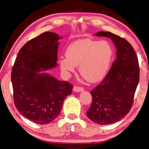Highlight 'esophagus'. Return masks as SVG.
I'll return each instance as SVG.
<instances>
[{
  "mask_svg": "<svg viewBox=\"0 0 149 149\" xmlns=\"http://www.w3.org/2000/svg\"><path fill=\"white\" fill-rule=\"evenodd\" d=\"M73 91L75 92H82L84 91V88L82 87H80V86H74V88H73Z\"/></svg>",
  "mask_w": 149,
  "mask_h": 149,
  "instance_id": "esophagus-1",
  "label": "esophagus"
}]
</instances>
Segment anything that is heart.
<instances>
[{
  "mask_svg": "<svg viewBox=\"0 0 149 149\" xmlns=\"http://www.w3.org/2000/svg\"><path fill=\"white\" fill-rule=\"evenodd\" d=\"M66 56L59 60V66L65 75L74 72L79 65V72L92 83L100 81L109 70L113 51L106 41L82 39L73 42L65 51Z\"/></svg>",
  "mask_w": 149,
  "mask_h": 149,
  "instance_id": "obj_1",
  "label": "heart"
}]
</instances>
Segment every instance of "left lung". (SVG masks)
<instances>
[{"mask_svg": "<svg viewBox=\"0 0 149 149\" xmlns=\"http://www.w3.org/2000/svg\"><path fill=\"white\" fill-rule=\"evenodd\" d=\"M96 36L113 40L117 58L104 80L92 90V104L86 115L100 125L111 124L124 118L133 106L139 80L138 58L133 47L125 38L109 32Z\"/></svg>", "mask_w": 149, "mask_h": 149, "instance_id": "obj_1", "label": "left lung"}]
</instances>
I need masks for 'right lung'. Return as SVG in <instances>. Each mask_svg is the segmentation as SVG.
Segmentation results:
<instances>
[{"label":"right lung","mask_w":149,"mask_h":149,"mask_svg":"<svg viewBox=\"0 0 149 149\" xmlns=\"http://www.w3.org/2000/svg\"><path fill=\"white\" fill-rule=\"evenodd\" d=\"M61 37L46 32L27 42L18 53L12 70L14 102L19 113L39 124L59 115L64 100L73 86L47 73L56 65L58 41Z\"/></svg>","instance_id":"add662e5"}]
</instances>
